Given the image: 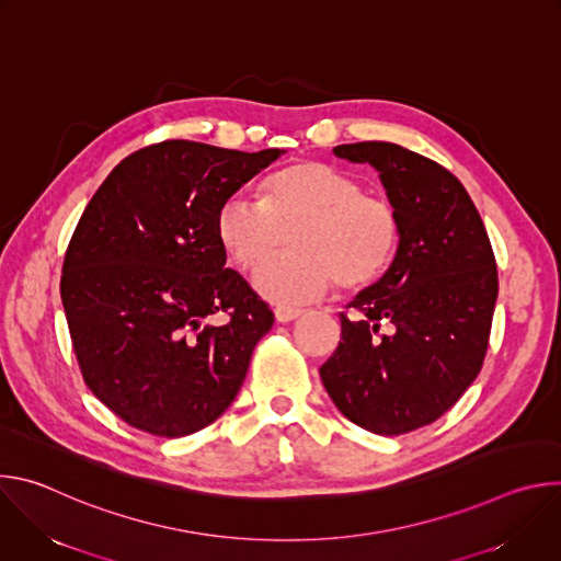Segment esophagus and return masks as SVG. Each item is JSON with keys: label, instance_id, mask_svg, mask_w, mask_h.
<instances>
[{"label": "esophagus", "instance_id": "34e87169", "mask_svg": "<svg viewBox=\"0 0 561 561\" xmlns=\"http://www.w3.org/2000/svg\"><path fill=\"white\" fill-rule=\"evenodd\" d=\"M301 317V310L299 308H286V306H279L275 308V319L279 324H288V322H295V319Z\"/></svg>", "mask_w": 561, "mask_h": 561}]
</instances>
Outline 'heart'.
I'll list each match as a JSON object with an SVG mask.
<instances>
[{
	"label": "heart",
	"instance_id": "b5f03b06",
	"mask_svg": "<svg viewBox=\"0 0 561 561\" xmlns=\"http://www.w3.org/2000/svg\"><path fill=\"white\" fill-rule=\"evenodd\" d=\"M215 234L232 264L260 268L288 234L290 253L255 275V288L273 304L290 306L340 290L375 284L402 244V217L348 173L324 162H295L271 173L260 186V204L242 195L226 199L215 217Z\"/></svg>",
	"mask_w": 561,
	"mask_h": 561
}]
</instances>
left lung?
Listing matches in <instances>:
<instances>
[{"instance_id": "8db88e82", "label": "left lung", "mask_w": 561, "mask_h": 561, "mask_svg": "<svg viewBox=\"0 0 561 561\" xmlns=\"http://www.w3.org/2000/svg\"><path fill=\"white\" fill-rule=\"evenodd\" d=\"M379 173L402 217V244L381 279L342 312V340L319 368L333 404L377 435L439 420L484 364L497 266L461 182L433 159L390 141L335 146Z\"/></svg>"}]
</instances>
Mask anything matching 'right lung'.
Wrapping results in <instances>:
<instances>
[{
	"mask_svg": "<svg viewBox=\"0 0 561 561\" xmlns=\"http://www.w3.org/2000/svg\"><path fill=\"white\" fill-rule=\"evenodd\" d=\"M279 154L152 144L122 159L79 217L61 271L72 348L95 397L133 428L197 433L242 388L273 312L224 268L215 217ZM219 309L229 319L208 325Z\"/></svg>",
	"mask_w": 561,
	"mask_h": 561,
	"instance_id": "obj_1",
	"label": "right lung"
}]
</instances>
